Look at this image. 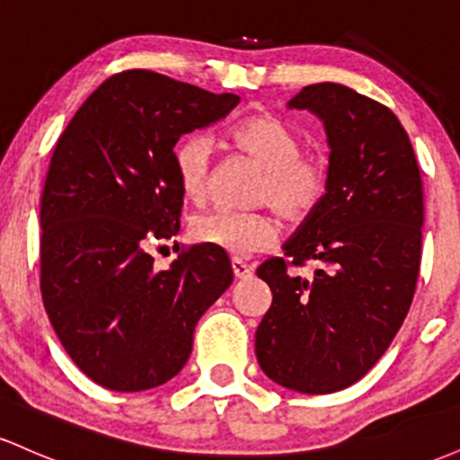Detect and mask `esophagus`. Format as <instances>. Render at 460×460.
Segmentation results:
<instances>
[{
  "label": "esophagus",
  "mask_w": 460,
  "mask_h": 460,
  "mask_svg": "<svg viewBox=\"0 0 460 460\" xmlns=\"http://www.w3.org/2000/svg\"><path fill=\"white\" fill-rule=\"evenodd\" d=\"M231 268H234V277H235V279H248V277H252V266H248L246 261H242V260H231Z\"/></svg>",
  "instance_id": "1"
}]
</instances>
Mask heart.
Segmentation results:
<instances>
[{
    "instance_id": "heart-1",
    "label": "heart",
    "mask_w": 460,
    "mask_h": 460,
    "mask_svg": "<svg viewBox=\"0 0 460 460\" xmlns=\"http://www.w3.org/2000/svg\"><path fill=\"white\" fill-rule=\"evenodd\" d=\"M229 138L263 168L252 203L270 205L289 223H300L315 212L329 188V172L318 157L305 155L296 131L270 114H257L240 120ZM175 171L181 192L194 203H203L212 171V146L203 136H188L179 142ZM279 231L281 223L272 212L214 209L192 223L194 240L234 257H251L272 246Z\"/></svg>"
}]
</instances>
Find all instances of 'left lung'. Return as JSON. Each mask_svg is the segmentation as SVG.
Instances as JSON below:
<instances>
[{
  "label": "left lung",
  "mask_w": 460,
  "mask_h": 460,
  "mask_svg": "<svg viewBox=\"0 0 460 460\" xmlns=\"http://www.w3.org/2000/svg\"><path fill=\"white\" fill-rule=\"evenodd\" d=\"M322 120L329 188L315 212L257 268L272 305L255 332L260 367L281 387L332 394L363 378L409 314L421 260L424 190L413 146L389 108L341 84L288 102ZM320 262L314 279L289 265Z\"/></svg>",
  "instance_id": "8db88e82"
}]
</instances>
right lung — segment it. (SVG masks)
<instances>
[{"label":"right lung","instance_id":"1","mask_svg":"<svg viewBox=\"0 0 460 460\" xmlns=\"http://www.w3.org/2000/svg\"><path fill=\"white\" fill-rule=\"evenodd\" d=\"M237 103L134 68L105 79L58 138L40 199V292L68 357L105 389L177 376L200 315L234 281L220 248L197 244L155 270L149 246L179 234L177 140Z\"/></svg>","mask_w":460,"mask_h":460}]
</instances>
